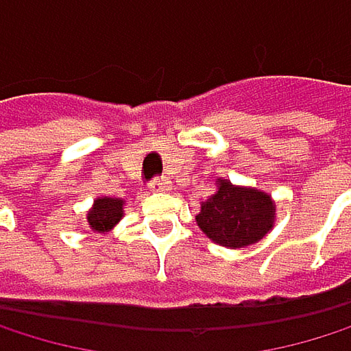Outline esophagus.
I'll list each match as a JSON object with an SVG mask.
<instances>
[{
    "label": "esophagus",
    "mask_w": 351,
    "mask_h": 351,
    "mask_svg": "<svg viewBox=\"0 0 351 351\" xmlns=\"http://www.w3.org/2000/svg\"><path fill=\"white\" fill-rule=\"evenodd\" d=\"M147 187H149V191L158 193V191H166V189H168V183H166V181H160V179H156V181H152Z\"/></svg>",
    "instance_id": "34e87169"
}]
</instances>
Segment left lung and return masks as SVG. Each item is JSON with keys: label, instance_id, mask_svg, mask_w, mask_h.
I'll return each mask as SVG.
<instances>
[{"label": "left lung", "instance_id": "1", "mask_svg": "<svg viewBox=\"0 0 351 351\" xmlns=\"http://www.w3.org/2000/svg\"><path fill=\"white\" fill-rule=\"evenodd\" d=\"M274 220L277 204L266 191L233 185L229 179H216V191L199 204L195 216L202 233L229 250L258 243L272 231Z\"/></svg>", "mask_w": 351, "mask_h": 351}]
</instances>
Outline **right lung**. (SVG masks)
<instances>
[{"mask_svg": "<svg viewBox=\"0 0 351 351\" xmlns=\"http://www.w3.org/2000/svg\"><path fill=\"white\" fill-rule=\"evenodd\" d=\"M124 216V199L120 197H95L87 212V224L93 233H108Z\"/></svg>", "mask_w": 351, "mask_h": 351, "instance_id": "right-lung-1", "label": "right lung"}]
</instances>
